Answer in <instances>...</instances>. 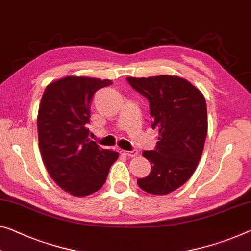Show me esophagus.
<instances>
[{
  "label": "esophagus",
  "mask_w": 251,
  "mask_h": 251,
  "mask_svg": "<svg viewBox=\"0 0 251 251\" xmlns=\"http://www.w3.org/2000/svg\"><path fill=\"white\" fill-rule=\"evenodd\" d=\"M120 153L123 156H126V157H136V156H138L137 150H131V151H128V150H120Z\"/></svg>",
  "instance_id": "obj_1"
}]
</instances>
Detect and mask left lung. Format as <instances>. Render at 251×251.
<instances>
[{
  "label": "left lung",
  "mask_w": 251,
  "mask_h": 251,
  "mask_svg": "<svg viewBox=\"0 0 251 251\" xmlns=\"http://www.w3.org/2000/svg\"><path fill=\"white\" fill-rule=\"evenodd\" d=\"M126 79L148 99L151 126L158 131L156 149L142 152L150 161L151 172L137 183L149 194H169L191 178L201 159L207 133L205 98L179 76Z\"/></svg>",
  "instance_id": "left-lung-1"
}]
</instances>
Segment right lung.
I'll list each match as a JSON object with an SVG mask.
<instances>
[{"mask_svg":"<svg viewBox=\"0 0 251 251\" xmlns=\"http://www.w3.org/2000/svg\"><path fill=\"white\" fill-rule=\"evenodd\" d=\"M111 79L66 76L48 84L38 111V140L50 177L68 194L83 198L105 183L119 153L88 138L91 103Z\"/></svg>","mask_w":251,"mask_h":251,"instance_id":"right-lung-1","label":"right lung"}]
</instances>
